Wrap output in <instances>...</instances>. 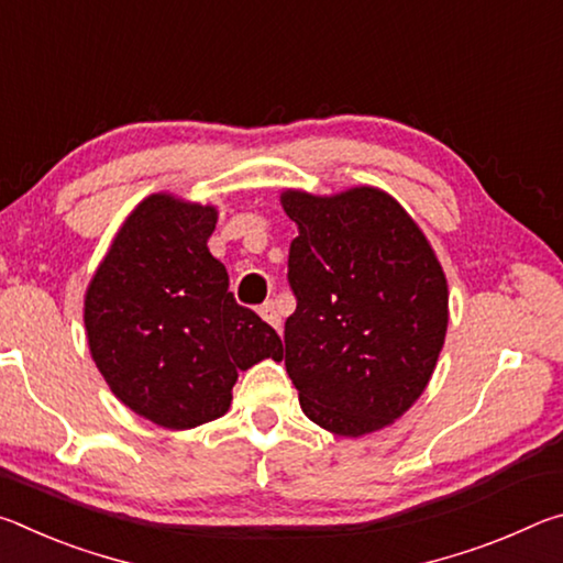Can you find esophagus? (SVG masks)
I'll return each mask as SVG.
<instances>
[{
  "instance_id": "34e87169",
  "label": "esophagus",
  "mask_w": 563,
  "mask_h": 563,
  "mask_svg": "<svg viewBox=\"0 0 563 563\" xmlns=\"http://www.w3.org/2000/svg\"><path fill=\"white\" fill-rule=\"evenodd\" d=\"M258 316H261L265 322H268L271 328L280 330V325H283V312H280V308H278V302H265V305H261Z\"/></svg>"
}]
</instances>
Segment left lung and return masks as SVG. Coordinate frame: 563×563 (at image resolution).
Here are the masks:
<instances>
[{
    "mask_svg": "<svg viewBox=\"0 0 563 563\" xmlns=\"http://www.w3.org/2000/svg\"><path fill=\"white\" fill-rule=\"evenodd\" d=\"M280 206L298 225L288 258L298 308L280 360L302 412L340 437L385 430L424 393L444 347L442 263L383 188H285Z\"/></svg>",
    "mask_w": 563,
    "mask_h": 563,
    "instance_id": "obj_1",
    "label": "left lung"
}]
</instances>
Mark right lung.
<instances>
[{
	"mask_svg": "<svg viewBox=\"0 0 563 563\" xmlns=\"http://www.w3.org/2000/svg\"><path fill=\"white\" fill-rule=\"evenodd\" d=\"M218 208L168 190L121 223L84 295L91 360L119 402L166 430H194L231 407L241 369L280 360L268 322L228 292L208 251Z\"/></svg>",
	"mask_w": 563,
	"mask_h": 563,
	"instance_id": "1",
	"label": "right lung"
}]
</instances>
